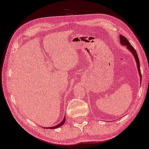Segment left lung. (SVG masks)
<instances>
[{
    "mask_svg": "<svg viewBox=\"0 0 149 149\" xmlns=\"http://www.w3.org/2000/svg\"><path fill=\"white\" fill-rule=\"evenodd\" d=\"M120 37V44L122 45L125 46L126 48L129 51V52L132 53V55L134 56V58L136 61V65H137V69H138V72L139 74V76H140V79L141 80V70H140V62H139V57L138 55H137L136 52L135 51V49L133 48V47L130 45V42L128 41V39H126V38H125L123 35H119Z\"/></svg>",
    "mask_w": 149,
    "mask_h": 149,
    "instance_id": "left-lung-1",
    "label": "left lung"
}]
</instances>
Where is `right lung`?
I'll return each mask as SVG.
<instances>
[{
	"instance_id": "right-lung-1",
	"label": "right lung",
	"mask_w": 149,
	"mask_h": 149,
	"mask_svg": "<svg viewBox=\"0 0 149 149\" xmlns=\"http://www.w3.org/2000/svg\"><path fill=\"white\" fill-rule=\"evenodd\" d=\"M65 122V116H64L63 120H62L60 123L57 124V125L54 126H52V127H45V128H49V129H55V128H59V127H60V126H61L64 124Z\"/></svg>"
}]
</instances>
